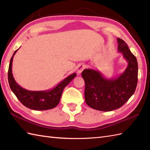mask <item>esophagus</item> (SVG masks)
Listing matches in <instances>:
<instances>
[{
	"instance_id": "esophagus-1",
	"label": "esophagus",
	"mask_w": 150,
	"mask_h": 150,
	"mask_svg": "<svg viewBox=\"0 0 150 150\" xmlns=\"http://www.w3.org/2000/svg\"><path fill=\"white\" fill-rule=\"evenodd\" d=\"M85 67H86V66L84 64H81L79 65L78 66V68H77L78 73H79V74H80V73H81L82 71H83L84 69L85 68Z\"/></svg>"
}]
</instances>
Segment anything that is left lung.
Masks as SVG:
<instances>
[{
    "mask_svg": "<svg viewBox=\"0 0 150 150\" xmlns=\"http://www.w3.org/2000/svg\"><path fill=\"white\" fill-rule=\"evenodd\" d=\"M118 51L128 66L117 77L107 79L98 69H85L82 77L85 82V102L93 109L110 111L125 104L134 93L138 81V63L124 41L118 38Z\"/></svg>",
    "mask_w": 150,
    "mask_h": 150,
    "instance_id": "8db88e82",
    "label": "left lung"
}]
</instances>
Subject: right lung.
<instances>
[{
  "instance_id": "1",
  "label": "right lung",
  "mask_w": 150,
  "mask_h": 150,
  "mask_svg": "<svg viewBox=\"0 0 150 150\" xmlns=\"http://www.w3.org/2000/svg\"><path fill=\"white\" fill-rule=\"evenodd\" d=\"M17 50L15 51L11 58L8 69V82L11 91L19 101L30 109L38 111L47 110L57 106L59 103L64 89L77 76L76 73L69 75L51 90L45 91L27 90L20 86V85L16 82L13 76L12 62Z\"/></svg>"
}]
</instances>
